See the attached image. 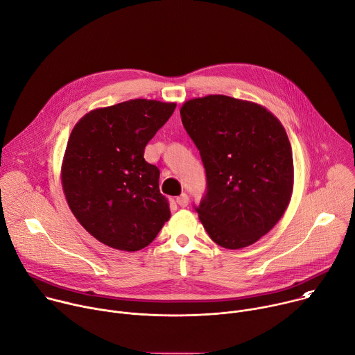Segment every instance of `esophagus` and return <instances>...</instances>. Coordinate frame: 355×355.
<instances>
[{"instance_id": "1", "label": "esophagus", "mask_w": 355, "mask_h": 355, "mask_svg": "<svg viewBox=\"0 0 355 355\" xmlns=\"http://www.w3.org/2000/svg\"><path fill=\"white\" fill-rule=\"evenodd\" d=\"M188 202H189V198H188V195H187L185 192H182V193L177 198V204H178L181 208H185V207L188 205Z\"/></svg>"}]
</instances>
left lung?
<instances>
[{
  "mask_svg": "<svg viewBox=\"0 0 355 355\" xmlns=\"http://www.w3.org/2000/svg\"><path fill=\"white\" fill-rule=\"evenodd\" d=\"M180 114L205 167L207 191L193 205L202 225L225 248L256 243L277 225L292 195L284 126L266 108L226 95L187 101Z\"/></svg>",
  "mask_w": 355,
  "mask_h": 355,
  "instance_id": "left-lung-1",
  "label": "left lung"
}]
</instances>
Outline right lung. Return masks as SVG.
<instances>
[{
	"instance_id": "right-lung-1",
	"label": "right lung",
	"mask_w": 355,
	"mask_h": 355,
	"mask_svg": "<svg viewBox=\"0 0 355 355\" xmlns=\"http://www.w3.org/2000/svg\"><path fill=\"white\" fill-rule=\"evenodd\" d=\"M174 110L175 104L130 99L91 111L74 126L62 167L63 189L77 220L101 243L140 250L170 219L160 170L143 156Z\"/></svg>"
}]
</instances>
